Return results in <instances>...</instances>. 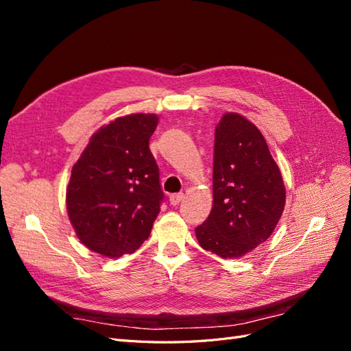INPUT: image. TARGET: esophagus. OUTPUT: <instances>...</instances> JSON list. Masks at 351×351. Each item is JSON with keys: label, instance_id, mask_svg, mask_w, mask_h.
Returning <instances> with one entry per match:
<instances>
[{"label": "esophagus", "instance_id": "1", "mask_svg": "<svg viewBox=\"0 0 351 351\" xmlns=\"http://www.w3.org/2000/svg\"><path fill=\"white\" fill-rule=\"evenodd\" d=\"M184 199V195L183 193H177V195H171L169 196V204H171L173 206L178 205L180 202H182Z\"/></svg>", "mask_w": 351, "mask_h": 351}]
</instances>
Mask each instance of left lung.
I'll list each match as a JSON object with an SVG mask.
<instances>
[{
    "label": "left lung",
    "instance_id": "obj_1",
    "mask_svg": "<svg viewBox=\"0 0 351 351\" xmlns=\"http://www.w3.org/2000/svg\"><path fill=\"white\" fill-rule=\"evenodd\" d=\"M212 190L210 214L195 230L202 249L236 259L269 239L285 206V186L263 134L237 112L217 124Z\"/></svg>",
    "mask_w": 351,
    "mask_h": 351
}]
</instances>
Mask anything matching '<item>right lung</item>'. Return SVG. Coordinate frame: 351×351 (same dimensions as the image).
<instances>
[{
    "mask_svg": "<svg viewBox=\"0 0 351 351\" xmlns=\"http://www.w3.org/2000/svg\"><path fill=\"white\" fill-rule=\"evenodd\" d=\"M156 114L119 117L93 133L71 168L66 204L89 250L107 258L133 253L149 237L164 193L149 149Z\"/></svg>",
    "mask_w": 351,
    "mask_h": 351,
    "instance_id": "1",
    "label": "right lung"
}]
</instances>
